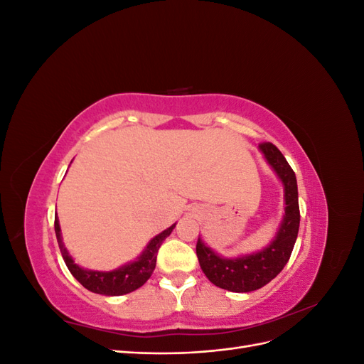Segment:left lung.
Here are the masks:
<instances>
[{
	"label": "left lung",
	"instance_id": "1",
	"mask_svg": "<svg viewBox=\"0 0 364 364\" xmlns=\"http://www.w3.org/2000/svg\"><path fill=\"white\" fill-rule=\"evenodd\" d=\"M264 158L278 174L284 186V217L277 237L267 247L238 258L220 257L199 238L196 253L206 278L220 289L234 293H249L269 284L290 259L297 232H299V200H297L296 174L287 159L272 142L259 144Z\"/></svg>",
	"mask_w": 364,
	"mask_h": 364
}]
</instances>
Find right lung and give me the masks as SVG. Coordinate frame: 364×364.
I'll list each match as a JSON object with an SVG mask.
<instances>
[{
	"mask_svg": "<svg viewBox=\"0 0 364 364\" xmlns=\"http://www.w3.org/2000/svg\"><path fill=\"white\" fill-rule=\"evenodd\" d=\"M174 226L176 223L162 230V232L158 234L155 238H151L147 247L142 250V253L135 261L127 262L124 266H121L119 269H115L112 272H97V270L82 269L74 262L67 247L63 246L59 218L58 215L54 217V230H56L59 249L62 252L63 261L67 264L68 270L85 289H87L92 293L105 294V296L127 294L130 291L139 289L141 285H144L147 279L151 277L153 270L156 267V257H158V250L162 245V241L173 232Z\"/></svg>",
	"mask_w": 364,
	"mask_h": 364,
	"instance_id": "1",
	"label": "right lung"
}]
</instances>
